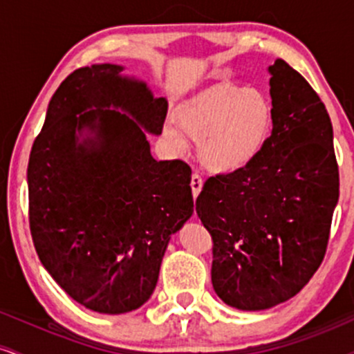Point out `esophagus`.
<instances>
[{"label":"esophagus","instance_id":"esophagus-1","mask_svg":"<svg viewBox=\"0 0 354 354\" xmlns=\"http://www.w3.org/2000/svg\"><path fill=\"white\" fill-rule=\"evenodd\" d=\"M202 184H204L202 177L198 176V174H192V177H190V187H192V196L194 197H197L198 194H201Z\"/></svg>","mask_w":354,"mask_h":354}]
</instances>
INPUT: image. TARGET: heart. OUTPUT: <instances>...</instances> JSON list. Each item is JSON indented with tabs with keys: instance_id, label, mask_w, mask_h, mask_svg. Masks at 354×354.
I'll list each match as a JSON object with an SVG mask.
<instances>
[{
	"instance_id": "obj_1",
	"label": "heart",
	"mask_w": 354,
	"mask_h": 354,
	"mask_svg": "<svg viewBox=\"0 0 354 354\" xmlns=\"http://www.w3.org/2000/svg\"><path fill=\"white\" fill-rule=\"evenodd\" d=\"M167 124L165 135L177 150L187 138L198 142V158L205 169L229 174L244 169L261 153L271 135L274 106L263 90L236 83H217L198 91Z\"/></svg>"
}]
</instances>
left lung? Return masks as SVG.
<instances>
[{
    "label": "left lung",
    "mask_w": 354,
    "mask_h": 354,
    "mask_svg": "<svg viewBox=\"0 0 354 354\" xmlns=\"http://www.w3.org/2000/svg\"><path fill=\"white\" fill-rule=\"evenodd\" d=\"M272 132L249 165L205 180L197 216L212 237V286L261 311L296 296L326 254L339 170L326 106L284 59L269 66Z\"/></svg>",
    "instance_id": "obj_1"
}]
</instances>
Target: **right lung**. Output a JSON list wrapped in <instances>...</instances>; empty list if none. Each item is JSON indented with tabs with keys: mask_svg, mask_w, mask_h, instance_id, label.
<instances>
[{
	"mask_svg": "<svg viewBox=\"0 0 354 354\" xmlns=\"http://www.w3.org/2000/svg\"><path fill=\"white\" fill-rule=\"evenodd\" d=\"M122 70L103 63L70 73L28 162L39 261L66 295L105 315L149 299L170 236L194 212L190 167L157 162L143 130L162 133L167 100ZM85 129L95 137L80 142Z\"/></svg>",
	"mask_w": 354,
	"mask_h": 354,
	"instance_id": "1",
	"label": "right lung"
}]
</instances>
